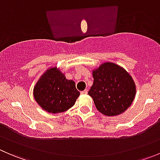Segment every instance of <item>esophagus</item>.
I'll use <instances>...</instances> for the list:
<instances>
[{"label": "esophagus", "instance_id": "obj_1", "mask_svg": "<svg viewBox=\"0 0 160 160\" xmlns=\"http://www.w3.org/2000/svg\"><path fill=\"white\" fill-rule=\"evenodd\" d=\"M80 93H81V94H87V93H88V90H83V91L80 92Z\"/></svg>", "mask_w": 160, "mask_h": 160}]
</instances>
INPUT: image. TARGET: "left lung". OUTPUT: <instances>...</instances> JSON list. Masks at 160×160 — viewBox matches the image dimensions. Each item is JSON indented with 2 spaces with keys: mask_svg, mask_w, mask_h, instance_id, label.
Instances as JSON below:
<instances>
[{
  "mask_svg": "<svg viewBox=\"0 0 160 160\" xmlns=\"http://www.w3.org/2000/svg\"><path fill=\"white\" fill-rule=\"evenodd\" d=\"M93 83L88 92L97 109L107 116L122 114L135 96V84L125 69L105 62L93 71Z\"/></svg>",
  "mask_w": 160,
  "mask_h": 160,
  "instance_id": "left-lung-1",
  "label": "left lung"
}]
</instances>
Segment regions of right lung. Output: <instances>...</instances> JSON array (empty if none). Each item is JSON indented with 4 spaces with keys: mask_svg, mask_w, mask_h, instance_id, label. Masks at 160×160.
Instances as JSON below:
<instances>
[{
    "mask_svg": "<svg viewBox=\"0 0 160 160\" xmlns=\"http://www.w3.org/2000/svg\"><path fill=\"white\" fill-rule=\"evenodd\" d=\"M36 102L49 113H60L74 105L80 92L75 82L67 80L56 68H50L41 77L33 90Z\"/></svg>",
    "mask_w": 160,
    "mask_h": 160,
    "instance_id": "right-lung-1",
    "label": "right lung"
}]
</instances>
